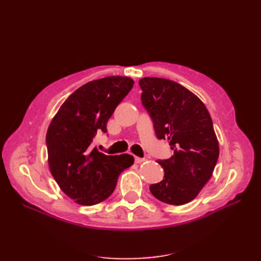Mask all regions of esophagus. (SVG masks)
<instances>
[{
	"label": "esophagus",
	"mask_w": 261,
	"mask_h": 261,
	"mask_svg": "<svg viewBox=\"0 0 261 261\" xmlns=\"http://www.w3.org/2000/svg\"><path fill=\"white\" fill-rule=\"evenodd\" d=\"M145 161H146L145 158H139V156H135V162H136L137 164H139V163H143V162H145Z\"/></svg>",
	"instance_id": "obj_1"
}]
</instances>
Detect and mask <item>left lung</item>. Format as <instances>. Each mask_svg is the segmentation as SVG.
<instances>
[{"label":"left lung","mask_w":261,"mask_h":261,"mask_svg":"<svg viewBox=\"0 0 261 261\" xmlns=\"http://www.w3.org/2000/svg\"><path fill=\"white\" fill-rule=\"evenodd\" d=\"M139 86L156 137L168 139L174 151L170 159L156 161L164 178L150 186V192L162 202L185 204L198 196L218 161L219 141L211 116L196 94L175 82L144 77Z\"/></svg>","instance_id":"left-lung-1"}]
</instances>
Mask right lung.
<instances>
[{"instance_id": "1", "label": "right lung", "mask_w": 261, "mask_h": 261, "mask_svg": "<svg viewBox=\"0 0 261 261\" xmlns=\"http://www.w3.org/2000/svg\"><path fill=\"white\" fill-rule=\"evenodd\" d=\"M133 85L132 78L123 76L87 83L65 100L49 125L45 139L51 174L78 204L106 200L118 175L134 164L130 154L107 155L91 147L97 133H107L109 118Z\"/></svg>"}]
</instances>
